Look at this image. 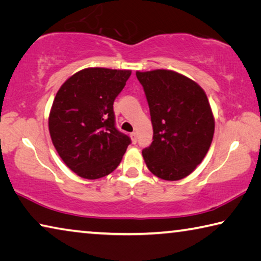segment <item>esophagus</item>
I'll return each mask as SVG.
<instances>
[{
    "instance_id": "esophagus-1",
    "label": "esophagus",
    "mask_w": 261,
    "mask_h": 261,
    "mask_svg": "<svg viewBox=\"0 0 261 261\" xmlns=\"http://www.w3.org/2000/svg\"><path fill=\"white\" fill-rule=\"evenodd\" d=\"M130 138H132V141H133V143H136V141H138V135H136L135 132L130 133Z\"/></svg>"
}]
</instances>
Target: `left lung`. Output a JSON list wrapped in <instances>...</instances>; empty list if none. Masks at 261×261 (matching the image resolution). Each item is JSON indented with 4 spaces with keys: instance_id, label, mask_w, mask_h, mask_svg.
Segmentation results:
<instances>
[{
    "instance_id": "obj_1",
    "label": "left lung",
    "mask_w": 261,
    "mask_h": 261,
    "mask_svg": "<svg viewBox=\"0 0 261 261\" xmlns=\"http://www.w3.org/2000/svg\"><path fill=\"white\" fill-rule=\"evenodd\" d=\"M150 111L152 142L142 155L164 180H179L201 163L214 135L208 98L194 81L172 70L136 71Z\"/></svg>"
}]
</instances>
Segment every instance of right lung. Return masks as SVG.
<instances>
[{
    "label": "right lung",
    "instance_id": "right-lung-1",
    "mask_svg": "<svg viewBox=\"0 0 261 261\" xmlns=\"http://www.w3.org/2000/svg\"><path fill=\"white\" fill-rule=\"evenodd\" d=\"M130 70L87 68L61 85L49 113L52 142L80 177L98 179L120 164L130 138L115 127L114 99Z\"/></svg>",
    "mask_w": 261,
    "mask_h": 261
}]
</instances>
